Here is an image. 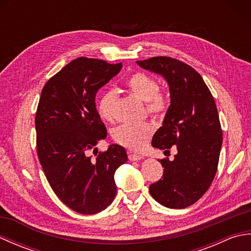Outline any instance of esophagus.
I'll use <instances>...</instances> for the list:
<instances>
[{"instance_id":"1","label":"esophagus","mask_w":251,"mask_h":251,"mask_svg":"<svg viewBox=\"0 0 251 251\" xmlns=\"http://www.w3.org/2000/svg\"><path fill=\"white\" fill-rule=\"evenodd\" d=\"M128 158H129V161L135 162V161H140V159L143 158V156H142V155H139V154L129 153V154H128Z\"/></svg>"}]
</instances>
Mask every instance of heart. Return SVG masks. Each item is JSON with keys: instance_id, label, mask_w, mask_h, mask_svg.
<instances>
[{"instance_id": "b5f03b06", "label": "heart", "mask_w": 251, "mask_h": 251, "mask_svg": "<svg viewBox=\"0 0 251 251\" xmlns=\"http://www.w3.org/2000/svg\"><path fill=\"white\" fill-rule=\"evenodd\" d=\"M126 87L131 94L145 101L148 114L162 117L169 108L170 98L165 89L157 87L156 79L145 72H135L126 81ZM117 95L114 90H108L99 99L98 110L104 120L112 122L115 119ZM154 131V127L148 122L139 124H123L113 131V139L120 146L131 151H140L146 146Z\"/></svg>"}]
</instances>
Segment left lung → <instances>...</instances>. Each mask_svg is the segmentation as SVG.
Listing matches in <instances>:
<instances>
[{
	"label": "left lung",
	"instance_id": "8db88e82",
	"mask_svg": "<svg viewBox=\"0 0 251 251\" xmlns=\"http://www.w3.org/2000/svg\"><path fill=\"white\" fill-rule=\"evenodd\" d=\"M137 63L163 75L172 98L152 146L177 151L174 161L161 159L163 176L149 191L161 205L182 209L206 193L217 173L222 129L215 99L201 74L182 61L158 56Z\"/></svg>",
	"mask_w": 251,
	"mask_h": 251
}]
</instances>
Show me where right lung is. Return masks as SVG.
<instances>
[{"label":"right lung","mask_w":251,"mask_h":251,"mask_svg":"<svg viewBox=\"0 0 251 251\" xmlns=\"http://www.w3.org/2000/svg\"><path fill=\"white\" fill-rule=\"evenodd\" d=\"M121 69L122 62L76 58L46 82L37 104L41 166L58 199L82 215L98 214L113 201L114 173L127 162L125 149L119 145L90 155L106 137L96 109V94Z\"/></svg>","instance_id":"1"}]
</instances>
